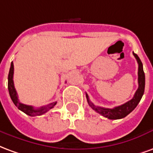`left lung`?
I'll return each instance as SVG.
<instances>
[{
	"label": "left lung",
	"instance_id": "8db88e82",
	"mask_svg": "<svg viewBox=\"0 0 153 153\" xmlns=\"http://www.w3.org/2000/svg\"><path fill=\"white\" fill-rule=\"evenodd\" d=\"M134 56L137 60V62L138 64V88L137 91L135 92V94L134 97L132 98L130 101H128L125 104H123L121 106H115L112 109L110 108H104V107H101V106H95L93 102H90L88 94H86L87 100L88 102L92 109L94 110L95 111L99 113L101 115L106 117V118L110 119V120H118V119H122L125 117L126 115H128L129 113L133 111L136 106H138V104L140 102L142 97L144 93V88H145V74L143 72V64L142 61L139 59L137 54L133 52Z\"/></svg>",
	"mask_w": 153,
	"mask_h": 153
}]
</instances>
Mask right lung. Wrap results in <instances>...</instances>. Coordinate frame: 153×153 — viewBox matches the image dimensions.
<instances>
[{
	"label": "right lung",
	"instance_id": "1",
	"mask_svg": "<svg viewBox=\"0 0 153 153\" xmlns=\"http://www.w3.org/2000/svg\"><path fill=\"white\" fill-rule=\"evenodd\" d=\"M13 76H14V64H13V62H11L8 75V89L12 102H14L15 106L18 107L19 110H20L23 112H25V114H27L28 115H30V116H37V115H43L46 112H47L49 110L53 108L54 106H56V102L50 103V104H48L47 106H41L39 108L36 109L33 106H28V105H25V104H23V103L20 102L19 101L18 94H17V92H16V90L15 88L14 81H13Z\"/></svg>",
	"mask_w": 153,
	"mask_h": 153
}]
</instances>
